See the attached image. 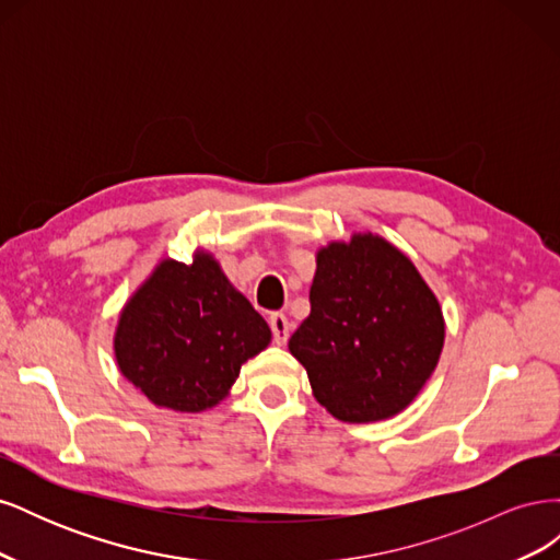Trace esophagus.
<instances>
[{
  "mask_svg": "<svg viewBox=\"0 0 560 560\" xmlns=\"http://www.w3.org/2000/svg\"><path fill=\"white\" fill-rule=\"evenodd\" d=\"M268 325H270V331H273V341L278 346L287 343V338H290V331H292V325H290V319H287V315L270 313Z\"/></svg>",
  "mask_w": 560,
  "mask_h": 560,
  "instance_id": "1",
  "label": "esophagus"
}]
</instances>
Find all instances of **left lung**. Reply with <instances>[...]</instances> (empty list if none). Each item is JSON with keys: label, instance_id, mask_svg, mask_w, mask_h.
I'll list each match as a JSON object with an SVG mask.
<instances>
[{"label": "left lung", "instance_id": "8db88e82", "mask_svg": "<svg viewBox=\"0 0 560 560\" xmlns=\"http://www.w3.org/2000/svg\"><path fill=\"white\" fill-rule=\"evenodd\" d=\"M444 315L411 259L374 233L317 252L311 315L290 338L315 399L343 422L397 416L432 376Z\"/></svg>", "mask_w": 560, "mask_h": 560}]
</instances>
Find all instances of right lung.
Returning a JSON list of instances; mask_svg holds the SVG:
<instances>
[{
	"instance_id": "1",
	"label": "right lung",
	"mask_w": 560,
	"mask_h": 560,
	"mask_svg": "<svg viewBox=\"0 0 560 560\" xmlns=\"http://www.w3.org/2000/svg\"><path fill=\"white\" fill-rule=\"evenodd\" d=\"M270 343L266 319L235 290L212 254L163 259L118 317L121 374L165 409L196 413L229 395L241 366Z\"/></svg>"
}]
</instances>
